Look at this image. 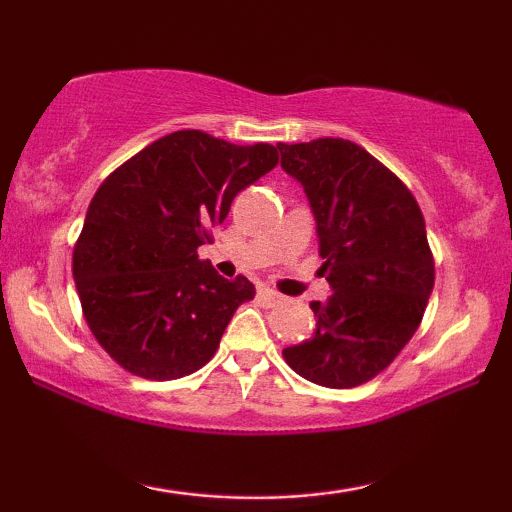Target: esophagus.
Wrapping results in <instances>:
<instances>
[{"label": "esophagus", "instance_id": "obj_1", "mask_svg": "<svg viewBox=\"0 0 512 512\" xmlns=\"http://www.w3.org/2000/svg\"><path fill=\"white\" fill-rule=\"evenodd\" d=\"M258 300H261V303H265V305H277L279 300H282V296H279L277 291H272V289H268V286H261V289H258Z\"/></svg>", "mask_w": 512, "mask_h": 512}]
</instances>
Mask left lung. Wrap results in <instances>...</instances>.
<instances>
[{"mask_svg": "<svg viewBox=\"0 0 512 512\" xmlns=\"http://www.w3.org/2000/svg\"><path fill=\"white\" fill-rule=\"evenodd\" d=\"M317 223L326 303L312 300V338L284 359L321 387L373 380L415 335L433 291L426 223L408 186L349 139L277 144Z\"/></svg>", "mask_w": 512, "mask_h": 512, "instance_id": "1", "label": "left lung"}]
</instances>
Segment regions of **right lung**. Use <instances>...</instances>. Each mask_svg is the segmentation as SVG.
Wrapping results in <instances>:
<instances>
[{
    "instance_id": "right-lung-1",
    "label": "right lung",
    "mask_w": 512,
    "mask_h": 512,
    "mask_svg": "<svg viewBox=\"0 0 512 512\" xmlns=\"http://www.w3.org/2000/svg\"><path fill=\"white\" fill-rule=\"evenodd\" d=\"M275 165L270 144L179 130L97 188L74 247V282L90 331L132 375L165 382L195 373L254 298L247 277H221L198 247L235 195Z\"/></svg>"
}]
</instances>
